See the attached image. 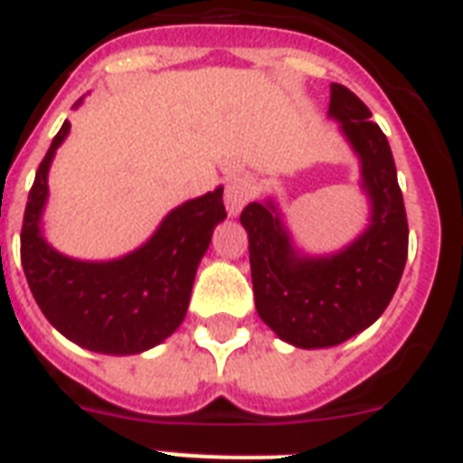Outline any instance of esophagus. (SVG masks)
<instances>
[{"instance_id":"1","label":"esophagus","mask_w":463,"mask_h":463,"mask_svg":"<svg viewBox=\"0 0 463 463\" xmlns=\"http://www.w3.org/2000/svg\"><path fill=\"white\" fill-rule=\"evenodd\" d=\"M253 198V184L248 177L229 179L227 189H224V205L232 217H236L243 210V205Z\"/></svg>"}]
</instances>
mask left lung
Wrapping results in <instances>:
<instances>
[{
    "label": "left lung",
    "mask_w": 463,
    "mask_h": 463,
    "mask_svg": "<svg viewBox=\"0 0 463 463\" xmlns=\"http://www.w3.org/2000/svg\"><path fill=\"white\" fill-rule=\"evenodd\" d=\"M328 118L341 122L360 158V186L372 205L369 227L338 253L305 255L293 246L272 198L241 213L260 319L281 341L305 350L345 343L383 315L402 279L410 243L391 144L369 120L372 110L334 82Z\"/></svg>",
    "instance_id": "1"
}]
</instances>
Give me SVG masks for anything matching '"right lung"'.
I'll list each match as a JSON object with an SVG mask.
<instances>
[{"instance_id": "1", "label": "right lung", "mask_w": 463, "mask_h": 463, "mask_svg": "<svg viewBox=\"0 0 463 463\" xmlns=\"http://www.w3.org/2000/svg\"><path fill=\"white\" fill-rule=\"evenodd\" d=\"M82 99L75 103L78 109ZM71 132L63 122L37 167L21 229V262L30 291L59 334L103 354H139L184 322L191 288L213 229L227 213L222 186L170 210L154 236L132 253L106 262L59 253L42 234L49 167Z\"/></svg>"}]
</instances>
